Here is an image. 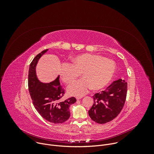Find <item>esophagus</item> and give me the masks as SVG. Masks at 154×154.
Instances as JSON below:
<instances>
[{
  "label": "esophagus",
  "mask_w": 154,
  "mask_h": 154,
  "mask_svg": "<svg viewBox=\"0 0 154 154\" xmlns=\"http://www.w3.org/2000/svg\"><path fill=\"white\" fill-rule=\"evenodd\" d=\"M82 98V97H76V99L77 100H80V99H81Z\"/></svg>",
  "instance_id": "34e87169"
}]
</instances>
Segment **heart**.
Listing matches in <instances>:
<instances>
[{"label":"heart","mask_w":154,"mask_h":154,"mask_svg":"<svg viewBox=\"0 0 154 154\" xmlns=\"http://www.w3.org/2000/svg\"><path fill=\"white\" fill-rule=\"evenodd\" d=\"M71 64L64 63L61 65L60 76L66 84L74 82L81 73L82 79L68 88L71 96H82L90 90H100L110 82L116 71L115 62L100 55L83 54L74 57Z\"/></svg>","instance_id":"b5f03b06"}]
</instances>
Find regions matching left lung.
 Returning a JSON list of instances; mask_svg holds the SVG:
<instances>
[{
	"label": "left lung",
	"mask_w": 154,
	"mask_h": 154,
	"mask_svg": "<svg viewBox=\"0 0 154 154\" xmlns=\"http://www.w3.org/2000/svg\"><path fill=\"white\" fill-rule=\"evenodd\" d=\"M127 91V83L119 79L114 81L105 91L93 96L94 103L88 111L92 120L105 124L114 119L124 105Z\"/></svg>",
	"instance_id": "left-lung-1"
}]
</instances>
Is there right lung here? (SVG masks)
Instances as JSON below:
<instances>
[{
	"mask_svg": "<svg viewBox=\"0 0 154 154\" xmlns=\"http://www.w3.org/2000/svg\"><path fill=\"white\" fill-rule=\"evenodd\" d=\"M48 49L38 54L31 62L28 77L29 90L35 109L39 115L48 121L54 124H61L70 117L69 106L76 102L74 97L58 102L64 94L61 86L59 76L50 83H42L37 78L36 66L39 59Z\"/></svg>",
	"mask_w": 154,
	"mask_h": 154,
	"instance_id": "add662e5",
	"label": "right lung"
}]
</instances>
